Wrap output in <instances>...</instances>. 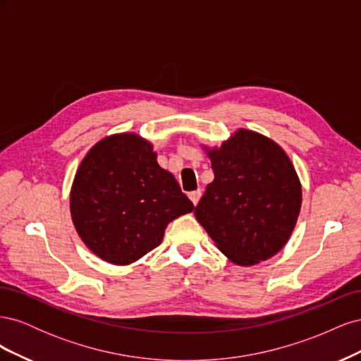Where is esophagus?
I'll use <instances>...</instances> for the list:
<instances>
[{"label":"esophagus","instance_id":"esophagus-1","mask_svg":"<svg viewBox=\"0 0 361 361\" xmlns=\"http://www.w3.org/2000/svg\"><path fill=\"white\" fill-rule=\"evenodd\" d=\"M200 197H202V191H200V190H197V191H192V192H190V199H191V202L194 203V206L199 203Z\"/></svg>","mask_w":361,"mask_h":361}]
</instances>
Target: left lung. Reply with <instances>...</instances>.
I'll list each match as a JSON object with an SVG mask.
<instances>
[{"mask_svg":"<svg viewBox=\"0 0 361 361\" xmlns=\"http://www.w3.org/2000/svg\"><path fill=\"white\" fill-rule=\"evenodd\" d=\"M207 155L214 180L194 209L197 221L236 265L274 256L288 243L301 207V185L285 150L239 129Z\"/></svg>","mask_w":361,"mask_h":361,"instance_id":"obj_1","label":"left lung"}]
</instances>
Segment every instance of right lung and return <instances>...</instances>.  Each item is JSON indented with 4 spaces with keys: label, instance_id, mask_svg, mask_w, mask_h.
I'll return each instance as SVG.
<instances>
[{
    "label": "right lung",
    "instance_id": "1",
    "mask_svg": "<svg viewBox=\"0 0 361 361\" xmlns=\"http://www.w3.org/2000/svg\"><path fill=\"white\" fill-rule=\"evenodd\" d=\"M194 209L178 180L159 167L152 145L137 134L96 143L71 191L76 232L96 256L128 265L158 247L170 221Z\"/></svg>",
    "mask_w": 361,
    "mask_h": 361
}]
</instances>
